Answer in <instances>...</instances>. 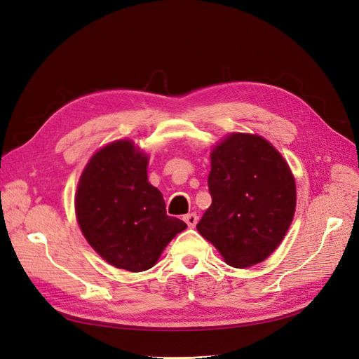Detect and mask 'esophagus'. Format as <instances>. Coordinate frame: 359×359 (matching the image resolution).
<instances>
[{
	"label": "esophagus",
	"instance_id": "34e87169",
	"mask_svg": "<svg viewBox=\"0 0 359 359\" xmlns=\"http://www.w3.org/2000/svg\"><path fill=\"white\" fill-rule=\"evenodd\" d=\"M198 220H199V215H198L196 212H190V214L184 215V222L187 223L189 227H194V226H196Z\"/></svg>",
	"mask_w": 359,
	"mask_h": 359
}]
</instances>
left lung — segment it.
I'll list each match as a JSON object with an SVG mask.
<instances>
[{
  "instance_id": "obj_1",
  "label": "left lung",
  "mask_w": 359,
  "mask_h": 359,
  "mask_svg": "<svg viewBox=\"0 0 359 359\" xmlns=\"http://www.w3.org/2000/svg\"><path fill=\"white\" fill-rule=\"evenodd\" d=\"M208 189L212 203L196 226L199 233L227 265L265 260L295 214V178L285 158L264 137L233 133L212 149Z\"/></svg>"
}]
</instances>
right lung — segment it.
Segmentation results:
<instances>
[{"label":"right lung","mask_w":359,"mask_h":359,"mask_svg":"<svg viewBox=\"0 0 359 359\" xmlns=\"http://www.w3.org/2000/svg\"><path fill=\"white\" fill-rule=\"evenodd\" d=\"M148 157L116 140L91 157L76 191V217L86 241L111 265L140 273L187 224L166 214L147 177Z\"/></svg>","instance_id":"obj_1"}]
</instances>
